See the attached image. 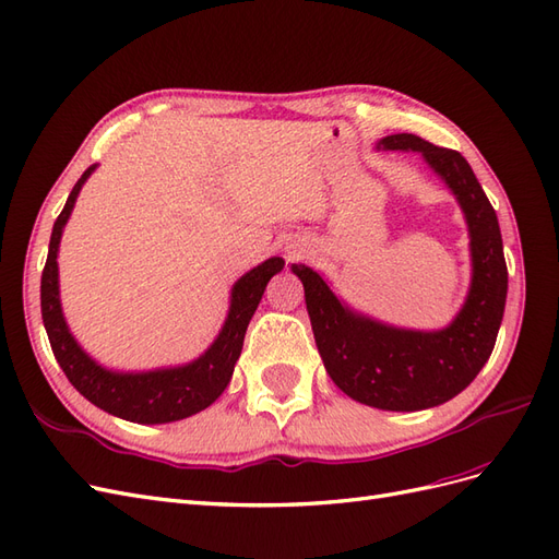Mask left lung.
I'll use <instances>...</instances> for the list:
<instances>
[{"instance_id": "1", "label": "left lung", "mask_w": 559, "mask_h": 559, "mask_svg": "<svg viewBox=\"0 0 559 559\" xmlns=\"http://www.w3.org/2000/svg\"><path fill=\"white\" fill-rule=\"evenodd\" d=\"M378 148L417 151L460 200L471 235L473 277L464 308L441 331L380 324L345 308L308 265H292L306 289L314 343L331 380L343 392L380 411H425L456 396L480 373L495 349L503 319L506 270L497 212L460 151L417 134H389Z\"/></svg>"}]
</instances>
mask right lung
Wrapping results in <instances>:
<instances>
[{
	"mask_svg": "<svg viewBox=\"0 0 559 559\" xmlns=\"http://www.w3.org/2000/svg\"><path fill=\"white\" fill-rule=\"evenodd\" d=\"M93 170L95 165H91L74 183L60 216L56 218L53 233H50L48 259L41 273V319L50 349H53L67 380L76 386V392L109 415L138 421V425H165V421L191 417L205 411L224 394L235 361L240 359L249 319L257 312L270 277L280 273L284 261L280 257L267 259L235 282L226 324L210 349L195 361L177 368L146 370V373L107 370L79 347L74 335L67 329L58 286V247L62 228L74 210L81 186L86 183Z\"/></svg>",
	"mask_w": 559,
	"mask_h": 559,
	"instance_id": "add662e5",
	"label": "right lung"
}]
</instances>
